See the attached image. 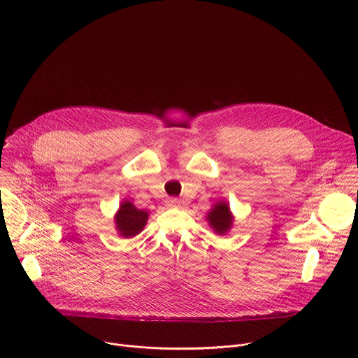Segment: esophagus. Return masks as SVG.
<instances>
[{"label": "esophagus", "instance_id": "1", "mask_svg": "<svg viewBox=\"0 0 358 358\" xmlns=\"http://www.w3.org/2000/svg\"><path fill=\"white\" fill-rule=\"evenodd\" d=\"M166 206L170 208H177V207H180V201L177 198H169L166 201Z\"/></svg>", "mask_w": 358, "mask_h": 358}]
</instances>
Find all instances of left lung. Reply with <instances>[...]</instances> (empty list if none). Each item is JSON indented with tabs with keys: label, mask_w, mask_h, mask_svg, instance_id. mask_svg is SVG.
Masks as SVG:
<instances>
[{
	"label": "left lung",
	"mask_w": 358,
	"mask_h": 358,
	"mask_svg": "<svg viewBox=\"0 0 358 358\" xmlns=\"http://www.w3.org/2000/svg\"><path fill=\"white\" fill-rule=\"evenodd\" d=\"M208 225L218 235H225L234 227V215L231 213L229 203L227 201H218L207 214Z\"/></svg>",
	"instance_id": "1"
}]
</instances>
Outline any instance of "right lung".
<instances>
[{
    "label": "right lung",
    "mask_w": 358,
    "mask_h": 358,
    "mask_svg": "<svg viewBox=\"0 0 358 358\" xmlns=\"http://www.w3.org/2000/svg\"><path fill=\"white\" fill-rule=\"evenodd\" d=\"M148 221V211L138 210L130 199H124L115 214V228L126 239L138 235Z\"/></svg>",
    "instance_id": "add662e5"
}]
</instances>
